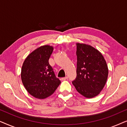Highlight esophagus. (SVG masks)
<instances>
[{
    "mask_svg": "<svg viewBox=\"0 0 127 127\" xmlns=\"http://www.w3.org/2000/svg\"><path fill=\"white\" fill-rule=\"evenodd\" d=\"M67 79H68V77H62L61 78V80H67Z\"/></svg>",
    "mask_w": 127,
    "mask_h": 127,
    "instance_id": "1",
    "label": "esophagus"
}]
</instances>
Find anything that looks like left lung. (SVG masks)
Segmentation results:
<instances>
[{
    "instance_id": "8db88e82",
    "label": "left lung",
    "mask_w": 127,
    "mask_h": 127,
    "mask_svg": "<svg viewBox=\"0 0 127 127\" xmlns=\"http://www.w3.org/2000/svg\"><path fill=\"white\" fill-rule=\"evenodd\" d=\"M77 76L72 84L80 94L87 98L98 95L108 76V67L103 55L93 47L77 43Z\"/></svg>"
}]
</instances>
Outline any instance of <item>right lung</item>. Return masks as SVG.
Segmentation results:
<instances>
[{"mask_svg":"<svg viewBox=\"0 0 127 127\" xmlns=\"http://www.w3.org/2000/svg\"><path fill=\"white\" fill-rule=\"evenodd\" d=\"M53 51L52 46L40 47L27 57L22 65V82L27 91L36 98L50 96L61 83L48 62Z\"/></svg>","mask_w":127,"mask_h":127,"instance_id":"obj_1","label":"right lung"}]
</instances>
